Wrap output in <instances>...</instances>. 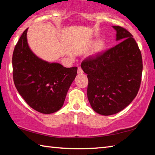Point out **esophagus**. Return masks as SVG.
<instances>
[{
  "label": "esophagus",
  "mask_w": 155,
  "mask_h": 155,
  "mask_svg": "<svg viewBox=\"0 0 155 155\" xmlns=\"http://www.w3.org/2000/svg\"><path fill=\"white\" fill-rule=\"evenodd\" d=\"M77 72H78V74H82L83 73V71L82 68H81V67H78V68Z\"/></svg>",
  "instance_id": "esophagus-1"
}]
</instances>
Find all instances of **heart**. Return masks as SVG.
Instances as JSON below:
<instances>
[{
  "mask_svg": "<svg viewBox=\"0 0 155 155\" xmlns=\"http://www.w3.org/2000/svg\"><path fill=\"white\" fill-rule=\"evenodd\" d=\"M104 46H105V45H104V43L103 41H102V40L98 41L95 44L96 51L99 52V51H103V50L104 48Z\"/></svg>",
  "mask_w": 155,
  "mask_h": 155,
  "instance_id": "1",
  "label": "heart"
}]
</instances>
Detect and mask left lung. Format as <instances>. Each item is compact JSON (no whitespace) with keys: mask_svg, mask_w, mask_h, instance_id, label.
Instances as JSON below:
<instances>
[{"mask_svg":"<svg viewBox=\"0 0 155 155\" xmlns=\"http://www.w3.org/2000/svg\"><path fill=\"white\" fill-rule=\"evenodd\" d=\"M116 46L81 63L87 74V98L96 113L110 115L122 111L134 99L140 90L143 64L139 46L132 34L120 26Z\"/></svg>","mask_w":155,"mask_h":155,"instance_id":"8db88e82","label":"left lung"}]
</instances>
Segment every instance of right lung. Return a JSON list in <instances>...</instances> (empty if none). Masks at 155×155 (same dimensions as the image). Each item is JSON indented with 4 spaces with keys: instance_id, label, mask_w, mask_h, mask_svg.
<instances>
[{
    "instance_id": "obj_1",
    "label": "right lung",
    "mask_w": 155,
    "mask_h": 155,
    "mask_svg": "<svg viewBox=\"0 0 155 155\" xmlns=\"http://www.w3.org/2000/svg\"><path fill=\"white\" fill-rule=\"evenodd\" d=\"M27 28L13 52V78L15 87L31 108L49 114L61 108L68 90L77 74V68H65L44 61L28 46Z\"/></svg>"
}]
</instances>
